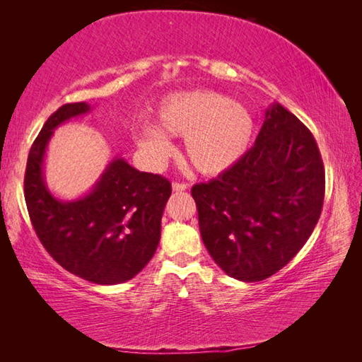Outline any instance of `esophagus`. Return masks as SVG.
I'll return each mask as SVG.
<instances>
[{
	"label": "esophagus",
	"instance_id": "34e87169",
	"mask_svg": "<svg viewBox=\"0 0 362 362\" xmlns=\"http://www.w3.org/2000/svg\"><path fill=\"white\" fill-rule=\"evenodd\" d=\"M188 188V185L187 183H183V182H174L173 183V189L175 191V193H180V191H185Z\"/></svg>",
	"mask_w": 362,
	"mask_h": 362
}]
</instances>
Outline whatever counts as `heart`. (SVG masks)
<instances>
[{"mask_svg": "<svg viewBox=\"0 0 362 362\" xmlns=\"http://www.w3.org/2000/svg\"><path fill=\"white\" fill-rule=\"evenodd\" d=\"M157 126H143L140 148L153 161L171 153L168 135L185 136V156L196 171L216 175L233 166L252 141L255 122L244 105L218 91L196 90L160 104Z\"/></svg>", "mask_w": 362, "mask_h": 362, "instance_id": "b5f03b06", "label": "heart"}]
</instances>
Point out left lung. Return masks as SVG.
I'll return each mask as SVG.
<instances>
[{"label":"left lung","mask_w":362,"mask_h":362,"mask_svg":"<svg viewBox=\"0 0 362 362\" xmlns=\"http://www.w3.org/2000/svg\"><path fill=\"white\" fill-rule=\"evenodd\" d=\"M191 194L214 263L236 280L261 281L308 241L324 205L325 169L310 129L272 104L255 144Z\"/></svg>","instance_id":"1"}]
</instances>
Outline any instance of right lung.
Segmentation results:
<instances>
[{
	"mask_svg": "<svg viewBox=\"0 0 362 362\" xmlns=\"http://www.w3.org/2000/svg\"><path fill=\"white\" fill-rule=\"evenodd\" d=\"M90 109L87 103L65 104L45 122L29 151L25 201L38 240L60 266L91 283L118 284L156 253L171 183L115 158L88 194L73 202L54 197L43 179L46 146L54 129Z\"/></svg>",
	"mask_w": 362,
	"mask_h": 362,
	"instance_id": "add662e5",
	"label": "right lung"
}]
</instances>
